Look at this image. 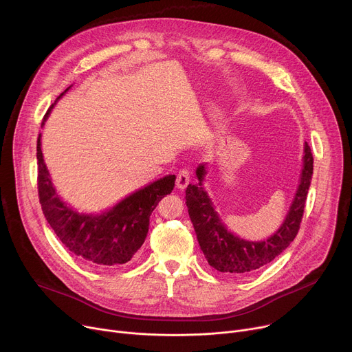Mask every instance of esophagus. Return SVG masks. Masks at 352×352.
<instances>
[{"label":"esophagus","mask_w":352,"mask_h":352,"mask_svg":"<svg viewBox=\"0 0 352 352\" xmlns=\"http://www.w3.org/2000/svg\"><path fill=\"white\" fill-rule=\"evenodd\" d=\"M189 182H190L189 171L185 170V168H182V170L177 174V188H178V189H185Z\"/></svg>","instance_id":"34e87169"}]
</instances>
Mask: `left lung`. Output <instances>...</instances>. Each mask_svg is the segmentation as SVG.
I'll list each match as a JSON object with an SVG mask.
<instances>
[{
    "label": "left lung",
    "mask_w": 352,
    "mask_h": 352,
    "mask_svg": "<svg viewBox=\"0 0 352 352\" xmlns=\"http://www.w3.org/2000/svg\"><path fill=\"white\" fill-rule=\"evenodd\" d=\"M312 174L314 156L309 144L305 143L304 168L302 174H300V182L284 223L269 239L252 242L235 236L227 231L224 224L220 221L212 205V200L202 188L206 168L204 164H200L196 170L199 184H189L186 186L185 204L188 206V213L193 224L199 246L202 249L208 263L217 272L238 277L252 274L277 258L298 234L304 216Z\"/></svg>",
    "instance_id": "left-lung-1"
}]
</instances>
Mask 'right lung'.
<instances>
[{
    "mask_svg": "<svg viewBox=\"0 0 352 352\" xmlns=\"http://www.w3.org/2000/svg\"><path fill=\"white\" fill-rule=\"evenodd\" d=\"M52 109L53 106L50 110ZM50 110L45 113L44 120ZM40 139L41 135L38 133L37 190L43 214L50 227L74 255L87 263L120 266L129 262L144 242L150 214L160 200L171 193L175 175H167L136 190L103 214H79L58 197L43 160Z\"/></svg>",
    "mask_w": 352,
    "mask_h": 352,
    "instance_id": "1",
    "label": "right lung"
}]
</instances>
